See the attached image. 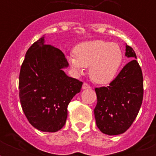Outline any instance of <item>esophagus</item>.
<instances>
[{"instance_id": "1", "label": "esophagus", "mask_w": 156, "mask_h": 156, "mask_svg": "<svg viewBox=\"0 0 156 156\" xmlns=\"http://www.w3.org/2000/svg\"><path fill=\"white\" fill-rule=\"evenodd\" d=\"M90 86L89 85V84H87V83H84L83 84V90H86V89H90Z\"/></svg>"}]
</instances>
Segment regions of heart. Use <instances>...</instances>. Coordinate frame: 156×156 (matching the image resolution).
Segmentation results:
<instances>
[{
	"label": "heart",
	"mask_w": 156,
	"mask_h": 156,
	"mask_svg": "<svg viewBox=\"0 0 156 156\" xmlns=\"http://www.w3.org/2000/svg\"><path fill=\"white\" fill-rule=\"evenodd\" d=\"M75 55L68 56L73 70L82 73L90 66V78L98 84H107L113 80L123 61L121 47L114 43L96 40L82 43L74 48Z\"/></svg>",
	"instance_id": "b5f03b06"
}]
</instances>
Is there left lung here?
Segmentation results:
<instances>
[{
  "label": "left lung",
  "mask_w": 156,
  "mask_h": 156,
  "mask_svg": "<svg viewBox=\"0 0 156 156\" xmlns=\"http://www.w3.org/2000/svg\"><path fill=\"white\" fill-rule=\"evenodd\" d=\"M126 48V56L133 60L124 66L109 86L95 89L96 126L108 135L125 133L138 116L143 103V72L136 61L135 52L127 44Z\"/></svg>",
  "instance_id": "left-lung-1"
}]
</instances>
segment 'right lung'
<instances>
[{"instance_id":"right-lung-1","label":"right lung","mask_w":156,"mask_h":156,"mask_svg":"<svg viewBox=\"0 0 156 156\" xmlns=\"http://www.w3.org/2000/svg\"><path fill=\"white\" fill-rule=\"evenodd\" d=\"M69 63L61 50L45 44L43 36L33 44L21 66L19 99L33 127L56 132L66 124L67 107L83 83L63 71Z\"/></svg>"}]
</instances>
